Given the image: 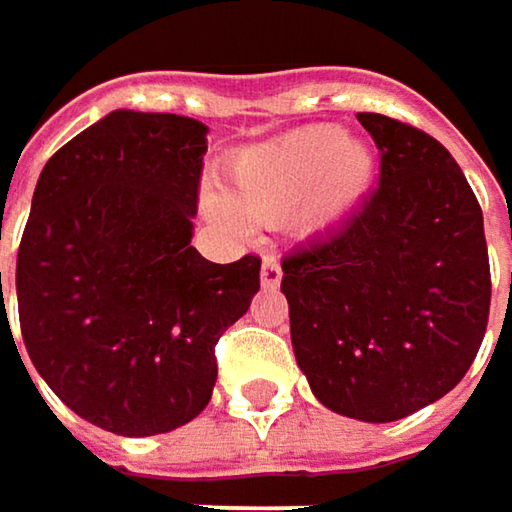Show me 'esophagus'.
Masks as SVG:
<instances>
[{"label": "esophagus", "instance_id": "obj_1", "mask_svg": "<svg viewBox=\"0 0 512 512\" xmlns=\"http://www.w3.org/2000/svg\"><path fill=\"white\" fill-rule=\"evenodd\" d=\"M260 284L269 287V290H275L281 284V263L275 257H263V263H260Z\"/></svg>", "mask_w": 512, "mask_h": 512}]
</instances>
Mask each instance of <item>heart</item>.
<instances>
[{"label":"heart","instance_id":"b5f03b06","mask_svg":"<svg viewBox=\"0 0 512 512\" xmlns=\"http://www.w3.org/2000/svg\"><path fill=\"white\" fill-rule=\"evenodd\" d=\"M373 151L338 127L314 124L243 148L222 168L225 198L204 210L225 228L287 219L299 234H320L356 213L373 183Z\"/></svg>","mask_w":512,"mask_h":512}]
</instances>
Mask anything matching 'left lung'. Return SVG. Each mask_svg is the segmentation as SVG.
Masks as SVG:
<instances>
[{"mask_svg": "<svg viewBox=\"0 0 512 512\" xmlns=\"http://www.w3.org/2000/svg\"><path fill=\"white\" fill-rule=\"evenodd\" d=\"M379 148V186L335 231L281 260L293 353L314 397L388 424L445 397L489 320L480 204L445 145L358 112Z\"/></svg>", "mask_w": 512, "mask_h": 512, "instance_id": "8db88e82", "label": "left lung"}]
</instances>
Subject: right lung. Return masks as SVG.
<instances>
[{"mask_svg": "<svg viewBox=\"0 0 512 512\" xmlns=\"http://www.w3.org/2000/svg\"><path fill=\"white\" fill-rule=\"evenodd\" d=\"M207 133L195 118L115 109L58 148L35 186L17 252L23 344L67 409L118 436L204 412L216 344L260 290V257L213 263L192 246Z\"/></svg>", "mask_w": 512, "mask_h": 512, "instance_id": "obj_1", "label": "right lung"}]
</instances>
